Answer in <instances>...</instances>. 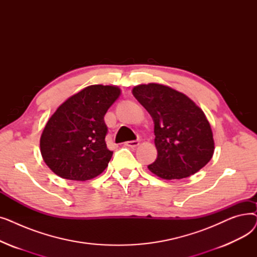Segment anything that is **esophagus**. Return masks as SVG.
<instances>
[{
    "mask_svg": "<svg viewBox=\"0 0 257 257\" xmlns=\"http://www.w3.org/2000/svg\"><path fill=\"white\" fill-rule=\"evenodd\" d=\"M139 145H140L139 141H129V142L125 143V146L130 147V148H137Z\"/></svg>",
    "mask_w": 257,
    "mask_h": 257,
    "instance_id": "obj_1",
    "label": "esophagus"
}]
</instances>
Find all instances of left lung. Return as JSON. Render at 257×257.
I'll use <instances>...</instances> for the list:
<instances>
[{
  "label": "left lung",
  "mask_w": 257,
  "mask_h": 257,
  "mask_svg": "<svg viewBox=\"0 0 257 257\" xmlns=\"http://www.w3.org/2000/svg\"><path fill=\"white\" fill-rule=\"evenodd\" d=\"M132 93L154 121L157 158L148 169L172 180L191 176L208 164L214 151L212 131L194 101L157 83L134 86Z\"/></svg>",
  "instance_id": "left-lung-1"
}]
</instances>
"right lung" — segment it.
I'll use <instances>...</instances> for the list:
<instances>
[{"mask_svg":"<svg viewBox=\"0 0 257 257\" xmlns=\"http://www.w3.org/2000/svg\"><path fill=\"white\" fill-rule=\"evenodd\" d=\"M119 94L114 85H90L57 108L40 137V153L52 172L85 181L107 168L113 152L106 146L104 115Z\"/></svg>","mask_w":257,"mask_h":257,"instance_id":"obj_1","label":"right lung"}]
</instances>
